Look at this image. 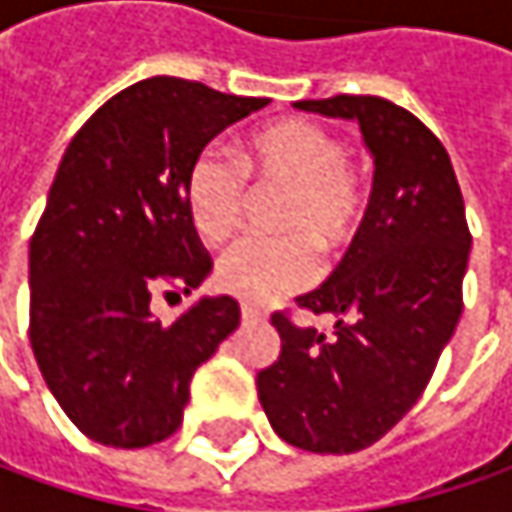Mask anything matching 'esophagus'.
Listing matches in <instances>:
<instances>
[{
	"label": "esophagus",
	"instance_id": "esophagus-1",
	"mask_svg": "<svg viewBox=\"0 0 512 512\" xmlns=\"http://www.w3.org/2000/svg\"><path fill=\"white\" fill-rule=\"evenodd\" d=\"M239 313H242V322H245V325L262 322V310H259V307L245 305V302H242V310H239Z\"/></svg>",
	"mask_w": 512,
	"mask_h": 512
}]
</instances>
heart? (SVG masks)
Masks as SVG:
<instances>
[{
	"instance_id": "heart-1",
	"label": "heart",
	"mask_w": 512,
	"mask_h": 512,
	"mask_svg": "<svg viewBox=\"0 0 512 512\" xmlns=\"http://www.w3.org/2000/svg\"><path fill=\"white\" fill-rule=\"evenodd\" d=\"M241 173L225 156L205 150L185 179V205L193 230L207 245L227 242L245 216L247 175L256 187H282L279 239H247L230 247L216 267L222 290L247 302H279L313 285L317 247L339 259L362 233L370 190L344 142L325 125L285 116L253 130L242 148Z\"/></svg>"
}]
</instances>
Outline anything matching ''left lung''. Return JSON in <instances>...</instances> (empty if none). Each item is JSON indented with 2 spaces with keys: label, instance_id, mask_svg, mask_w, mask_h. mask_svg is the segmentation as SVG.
I'll return each mask as SVG.
<instances>
[{
  "label": "left lung",
  "instance_id": "left-lung-1",
  "mask_svg": "<svg viewBox=\"0 0 512 512\" xmlns=\"http://www.w3.org/2000/svg\"><path fill=\"white\" fill-rule=\"evenodd\" d=\"M293 108L356 119L373 153L362 233L325 285L302 299L333 330L270 322L279 359L256 387L273 430L310 453H356L419 402L462 316L470 227L456 170L436 133L382 96L305 99Z\"/></svg>",
  "mask_w": 512,
  "mask_h": 512
}]
</instances>
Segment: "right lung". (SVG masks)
Returning <instances> with one entry per match:
<instances>
[{"mask_svg":"<svg viewBox=\"0 0 512 512\" xmlns=\"http://www.w3.org/2000/svg\"><path fill=\"white\" fill-rule=\"evenodd\" d=\"M265 105L153 76L70 139L30 236L28 333L50 393L93 442L133 450L173 436L196 367L239 327L230 296L199 299L170 325L150 316V299L205 282L213 262L187 216V170Z\"/></svg>","mask_w":512,"mask_h":512,"instance_id":"obj_1","label":"right lung"}]
</instances>
